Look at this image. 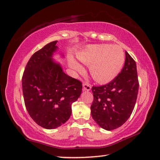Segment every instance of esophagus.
Here are the masks:
<instances>
[{
	"mask_svg": "<svg viewBox=\"0 0 160 160\" xmlns=\"http://www.w3.org/2000/svg\"><path fill=\"white\" fill-rule=\"evenodd\" d=\"M83 90L85 91H90L91 90V86L88 83H84L83 84Z\"/></svg>",
	"mask_w": 160,
	"mask_h": 160,
	"instance_id": "esophagus-1",
	"label": "esophagus"
}]
</instances>
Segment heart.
<instances>
[{"label":"heart","instance_id":"heart-1","mask_svg":"<svg viewBox=\"0 0 160 160\" xmlns=\"http://www.w3.org/2000/svg\"><path fill=\"white\" fill-rule=\"evenodd\" d=\"M77 58L89 65L92 78L98 83H106L118 75L125 65V54L121 47L112 44H91L77 53ZM70 68L81 71L83 68L74 59H69Z\"/></svg>","mask_w":160,"mask_h":160}]
</instances>
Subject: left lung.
Returning <instances> with one entry per match:
<instances>
[{
    "instance_id": "1",
    "label": "left lung",
    "mask_w": 160,
    "mask_h": 160,
    "mask_svg": "<svg viewBox=\"0 0 160 160\" xmlns=\"http://www.w3.org/2000/svg\"><path fill=\"white\" fill-rule=\"evenodd\" d=\"M138 88L136 62L126 51L121 72L108 84L92 87V118L101 128L108 131L122 126L133 112Z\"/></svg>"
}]
</instances>
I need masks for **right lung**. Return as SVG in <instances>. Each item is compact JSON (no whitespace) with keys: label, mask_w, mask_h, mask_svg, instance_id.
<instances>
[{"label":"right lung","mask_w":160,"mask_h":160,"mask_svg":"<svg viewBox=\"0 0 160 160\" xmlns=\"http://www.w3.org/2000/svg\"><path fill=\"white\" fill-rule=\"evenodd\" d=\"M58 41L45 45L28 62L22 76L24 103L28 113L44 129L58 128L69 119L72 104L81 94L82 84L63 72L53 56ZM61 58L62 52H58Z\"/></svg>","instance_id":"obj_1"}]
</instances>
